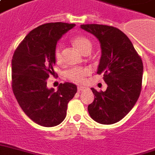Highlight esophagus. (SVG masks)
Segmentation results:
<instances>
[{
  "label": "esophagus",
  "instance_id": "esophagus-1",
  "mask_svg": "<svg viewBox=\"0 0 155 155\" xmlns=\"http://www.w3.org/2000/svg\"><path fill=\"white\" fill-rule=\"evenodd\" d=\"M85 87H83V86H79L78 87V92L79 93H80V92H82V91H84V89H85Z\"/></svg>",
  "mask_w": 155,
  "mask_h": 155
}]
</instances>
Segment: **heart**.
Listing matches in <instances>:
<instances>
[{
    "label": "heart",
    "mask_w": 155,
    "mask_h": 155,
    "mask_svg": "<svg viewBox=\"0 0 155 155\" xmlns=\"http://www.w3.org/2000/svg\"><path fill=\"white\" fill-rule=\"evenodd\" d=\"M74 45L80 50L81 53L84 54L86 52L90 51L92 49V42L88 37L84 35H76L72 40ZM62 46L58 45H57L55 51H54V57L55 60L58 63H61L62 59ZM89 70L88 68H80L75 67L68 71L66 74V76L68 80H71L75 83L84 82L86 77L89 75Z\"/></svg>",
    "instance_id": "heart-1"
}]
</instances>
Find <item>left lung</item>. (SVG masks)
Returning <instances> with one entry per match:
<instances>
[{
    "mask_svg": "<svg viewBox=\"0 0 155 155\" xmlns=\"http://www.w3.org/2000/svg\"><path fill=\"white\" fill-rule=\"evenodd\" d=\"M80 28L96 36L101 57L97 74H103L105 92L92 88L94 101L88 105L89 115L101 124L119 122L133 109L140 96L143 63L127 35L120 29L101 24H83Z\"/></svg>",
    "mask_w": 155,
    "mask_h": 155,
    "instance_id": "8db88e82",
    "label": "left lung"
}]
</instances>
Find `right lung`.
I'll use <instances>...</instances> for the list:
<instances>
[{"mask_svg":"<svg viewBox=\"0 0 155 155\" xmlns=\"http://www.w3.org/2000/svg\"><path fill=\"white\" fill-rule=\"evenodd\" d=\"M75 26L49 22L31 31L12 58V89L20 107L33 122L44 127L57 126L67 115V104L74 97V84H60L58 91L47 88L46 80L55 75L57 42Z\"/></svg>","mask_w":155,"mask_h":155,"instance_id":"1","label":"right lung"}]
</instances>
